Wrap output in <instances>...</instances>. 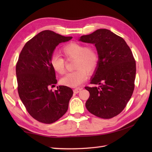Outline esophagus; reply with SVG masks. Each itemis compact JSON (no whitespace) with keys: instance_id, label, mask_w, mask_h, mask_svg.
<instances>
[{"instance_id":"34e87169","label":"esophagus","mask_w":152,"mask_h":152,"mask_svg":"<svg viewBox=\"0 0 152 152\" xmlns=\"http://www.w3.org/2000/svg\"><path fill=\"white\" fill-rule=\"evenodd\" d=\"M82 89V88H75L74 90L73 91L74 93H78Z\"/></svg>"}]
</instances>
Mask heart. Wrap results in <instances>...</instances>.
<instances>
[{
    "label": "heart",
    "instance_id": "heart-1",
    "mask_svg": "<svg viewBox=\"0 0 152 152\" xmlns=\"http://www.w3.org/2000/svg\"><path fill=\"white\" fill-rule=\"evenodd\" d=\"M62 53L66 59L74 58V69H76L61 78V83L64 86L76 87L80 85L88 78V72L93 73L99 64V53L91 46L71 42L63 47ZM50 63L58 74H63L65 72V61L58 55L54 53L51 56Z\"/></svg>",
    "mask_w": 152,
    "mask_h": 152
}]
</instances>
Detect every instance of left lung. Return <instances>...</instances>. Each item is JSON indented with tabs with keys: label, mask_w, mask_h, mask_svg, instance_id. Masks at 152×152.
I'll list each match as a JSON object with an SVG mask.
<instances>
[{
	"label": "left lung",
	"mask_w": 152,
	"mask_h": 152,
	"mask_svg": "<svg viewBox=\"0 0 152 152\" xmlns=\"http://www.w3.org/2000/svg\"><path fill=\"white\" fill-rule=\"evenodd\" d=\"M83 42L94 44L99 61L91 84L86 106L92 114L103 119L115 117L123 111L134 89L136 62L124 38L101 28L80 37Z\"/></svg>",
	"instance_id": "left-lung-1"
}]
</instances>
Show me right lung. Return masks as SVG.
Instances as JSON below:
<instances>
[{
    "instance_id": "add662e5",
    "label": "right lung",
    "mask_w": 152,
    "mask_h": 152,
    "mask_svg": "<svg viewBox=\"0 0 152 152\" xmlns=\"http://www.w3.org/2000/svg\"><path fill=\"white\" fill-rule=\"evenodd\" d=\"M72 38L43 31L28 40L19 54L15 69L19 98L28 114L43 124H52L62 117L73 95L67 86L49 89L57 82L50 57L57 46Z\"/></svg>"
}]
</instances>
